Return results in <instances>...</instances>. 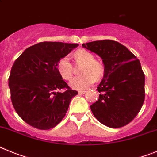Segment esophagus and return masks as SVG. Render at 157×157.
<instances>
[{"instance_id": "34e87169", "label": "esophagus", "mask_w": 157, "mask_h": 157, "mask_svg": "<svg viewBox=\"0 0 157 157\" xmlns=\"http://www.w3.org/2000/svg\"><path fill=\"white\" fill-rule=\"evenodd\" d=\"M86 93V91H85V90H81V91H78V93H79V94H85Z\"/></svg>"}]
</instances>
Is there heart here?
I'll return each instance as SVG.
<instances>
[{
  "label": "heart",
  "instance_id": "1",
  "mask_svg": "<svg viewBox=\"0 0 157 157\" xmlns=\"http://www.w3.org/2000/svg\"><path fill=\"white\" fill-rule=\"evenodd\" d=\"M76 64H82L80 73L82 75L75 76L69 82L71 88L77 90H83L89 88L99 79L104 73V65L101 61L96 60L94 55L88 50L81 49L73 54ZM57 69L63 79L69 80L73 75V65L67 57H61L57 64Z\"/></svg>",
  "mask_w": 157,
  "mask_h": 157
}]
</instances>
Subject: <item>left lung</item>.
<instances>
[{"label":"left lung","instance_id":"obj_1","mask_svg":"<svg viewBox=\"0 0 157 157\" xmlns=\"http://www.w3.org/2000/svg\"><path fill=\"white\" fill-rule=\"evenodd\" d=\"M82 47L98 54L104 75L97 87L98 100L90 106L96 118L107 127L117 128L130 123L145 100V75L140 61L117 41L98 40Z\"/></svg>","mask_w":157,"mask_h":157}]
</instances>
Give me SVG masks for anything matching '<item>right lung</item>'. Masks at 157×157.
Here are the masks:
<instances>
[{"instance_id": "obj_1", "label": "right lung", "mask_w": 157, "mask_h": 157, "mask_svg": "<svg viewBox=\"0 0 157 157\" xmlns=\"http://www.w3.org/2000/svg\"><path fill=\"white\" fill-rule=\"evenodd\" d=\"M77 44L41 42L29 47L15 60L8 78L13 107L28 124L48 130L61 121L71 99V90L57 71V64ZM64 89L63 93L57 92Z\"/></svg>"}]
</instances>
